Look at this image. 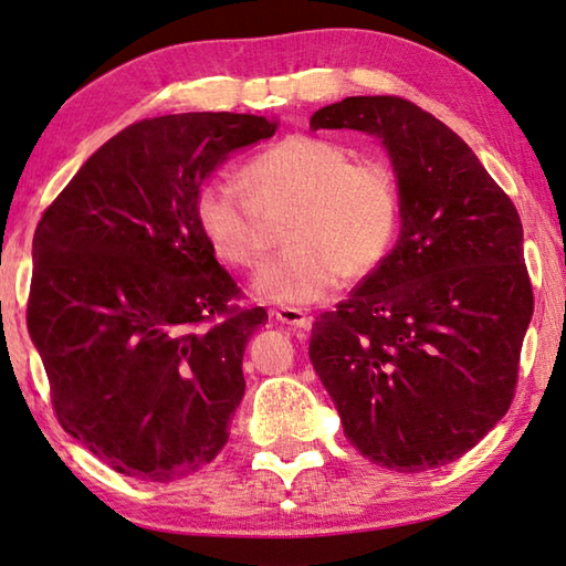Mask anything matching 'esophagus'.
<instances>
[{"label":"esophagus","instance_id":"1","mask_svg":"<svg viewBox=\"0 0 566 566\" xmlns=\"http://www.w3.org/2000/svg\"><path fill=\"white\" fill-rule=\"evenodd\" d=\"M273 315H275V321H281L285 325H293V328H298V331H308L313 325V318L308 313H303L301 308H291V305L275 308Z\"/></svg>","mask_w":566,"mask_h":566}]
</instances>
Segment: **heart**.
Instances as JSON below:
<instances>
[{"label": "heart", "mask_w": 566, "mask_h": 566, "mask_svg": "<svg viewBox=\"0 0 566 566\" xmlns=\"http://www.w3.org/2000/svg\"><path fill=\"white\" fill-rule=\"evenodd\" d=\"M243 185L213 178L196 193L198 231L223 263L255 273L285 221L289 245L258 277L275 303H313L335 285L373 275L398 241L402 201L390 164L360 158L328 138L293 134L243 166Z\"/></svg>", "instance_id": "obj_1"}]
</instances>
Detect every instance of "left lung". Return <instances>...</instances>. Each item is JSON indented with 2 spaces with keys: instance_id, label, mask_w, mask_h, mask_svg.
Listing matches in <instances>:
<instances>
[{
  "instance_id": "obj_1",
  "label": "left lung",
  "mask_w": 566,
  "mask_h": 566,
  "mask_svg": "<svg viewBox=\"0 0 566 566\" xmlns=\"http://www.w3.org/2000/svg\"><path fill=\"white\" fill-rule=\"evenodd\" d=\"M311 128L378 136L398 176L400 238L313 323L311 363L363 458L395 472L472 450L517 388L534 298L522 221L480 158L400 96H348Z\"/></svg>"
}]
</instances>
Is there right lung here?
<instances>
[{
    "label": "right lung",
    "instance_id": "obj_1",
    "mask_svg": "<svg viewBox=\"0 0 566 566\" xmlns=\"http://www.w3.org/2000/svg\"><path fill=\"white\" fill-rule=\"evenodd\" d=\"M265 116L193 112L126 126L39 221L27 328L62 428L144 482L201 470L243 400V353L265 308H241L193 203Z\"/></svg>",
    "mask_w": 566,
    "mask_h": 566
}]
</instances>
